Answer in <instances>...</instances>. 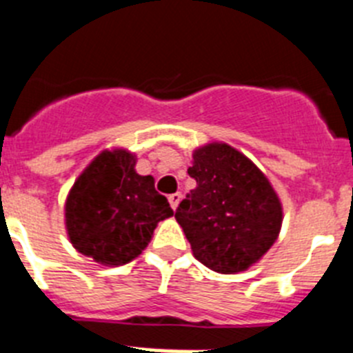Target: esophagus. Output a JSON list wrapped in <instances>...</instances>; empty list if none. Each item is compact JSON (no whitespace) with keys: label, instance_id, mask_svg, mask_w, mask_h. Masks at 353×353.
<instances>
[{"label":"esophagus","instance_id":"obj_1","mask_svg":"<svg viewBox=\"0 0 353 353\" xmlns=\"http://www.w3.org/2000/svg\"><path fill=\"white\" fill-rule=\"evenodd\" d=\"M180 199H182V194H180V192H174V194H171L170 198H168V201H170V205L173 210H176V208H179Z\"/></svg>","mask_w":353,"mask_h":353}]
</instances>
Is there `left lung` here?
<instances>
[{"mask_svg":"<svg viewBox=\"0 0 353 353\" xmlns=\"http://www.w3.org/2000/svg\"><path fill=\"white\" fill-rule=\"evenodd\" d=\"M196 189L176 208L192 254L219 274L244 272L274 245L283 203L263 171L242 152L212 141L192 152Z\"/></svg>","mask_w":353,"mask_h":353,"instance_id":"left-lung-1","label":"left lung"}]
</instances>
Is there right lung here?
<instances>
[{
  "instance_id": "right-lung-1",
  "label": "right lung",
  "mask_w": 353,
  "mask_h": 353,
  "mask_svg": "<svg viewBox=\"0 0 353 353\" xmlns=\"http://www.w3.org/2000/svg\"><path fill=\"white\" fill-rule=\"evenodd\" d=\"M136 154L102 150L81 171L65 199V228L77 252L104 267L138 258L161 221L173 215L152 174L136 171Z\"/></svg>"
}]
</instances>
